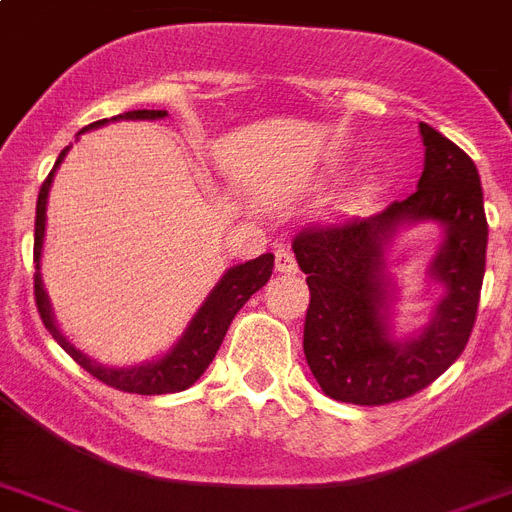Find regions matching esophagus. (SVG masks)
<instances>
[{"instance_id":"1","label":"esophagus","mask_w":512,"mask_h":512,"mask_svg":"<svg viewBox=\"0 0 512 512\" xmlns=\"http://www.w3.org/2000/svg\"><path fill=\"white\" fill-rule=\"evenodd\" d=\"M276 271L279 273H295L297 260L289 249H276Z\"/></svg>"}]
</instances>
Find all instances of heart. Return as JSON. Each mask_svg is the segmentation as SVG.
<instances>
[{
    "label": "heart",
    "mask_w": 512,
    "mask_h": 512,
    "mask_svg": "<svg viewBox=\"0 0 512 512\" xmlns=\"http://www.w3.org/2000/svg\"><path fill=\"white\" fill-rule=\"evenodd\" d=\"M366 199V188H358V191H353L350 196H345V199L340 201V209L342 212H356L361 204H364Z\"/></svg>",
    "instance_id": "heart-1"
}]
</instances>
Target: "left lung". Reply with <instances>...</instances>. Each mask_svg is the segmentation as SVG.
Listing matches in <instances>:
<instances>
[{
  "label": "left lung",
  "instance_id": "obj_1",
  "mask_svg": "<svg viewBox=\"0 0 512 512\" xmlns=\"http://www.w3.org/2000/svg\"><path fill=\"white\" fill-rule=\"evenodd\" d=\"M420 135L425 167L412 196L364 220L311 225L292 241L311 289L305 358L321 390L345 404H393L428 388L460 358L476 324L489 241L481 177L441 132L420 124ZM425 219L445 228L429 269L445 284V297L420 336L396 341L389 327L395 285L384 249L398 227Z\"/></svg>",
  "mask_w": 512,
  "mask_h": 512
}]
</instances>
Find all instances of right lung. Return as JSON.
<instances>
[{"mask_svg":"<svg viewBox=\"0 0 512 512\" xmlns=\"http://www.w3.org/2000/svg\"><path fill=\"white\" fill-rule=\"evenodd\" d=\"M167 111H127V114L114 116L116 119H164ZM108 119H100V122L87 124L82 132L95 130V127H103ZM79 132V135H82ZM68 154V148H63L58 156V162L52 167V172L47 175V180L39 188V199H36V225H34V300L36 311L42 316V324L47 327L58 345L66 350L68 356L74 358L76 364L87 369L92 377H98L100 382H106L111 388L124 390V393H140V396H162V393H177V390L191 388L193 382L199 380L201 374L207 372V366L212 364V358L220 350V342H223L225 332L231 327L233 316L241 311V305L247 303L249 297L255 295L257 289L265 287V281L271 279L273 273V255L265 252V255L249 260V263L233 265L223 273V279L217 281V287L209 292V297L201 303V308L196 311V316L191 319L188 329L183 332V337L172 345L170 353H164L162 358L156 361H148V364L140 366H122V369H114V366H100L98 361H92L90 356H84L82 350H76L71 342L63 337V332L55 324V316H52L50 300H47V292L42 287V273H39V260H42V241H44V223H47V193H50L52 175L58 170V164L63 162V156Z\"/></svg>","mask_w":512,"mask_h":512,"instance_id":"obj_1","label":"right lung"}]
</instances>
